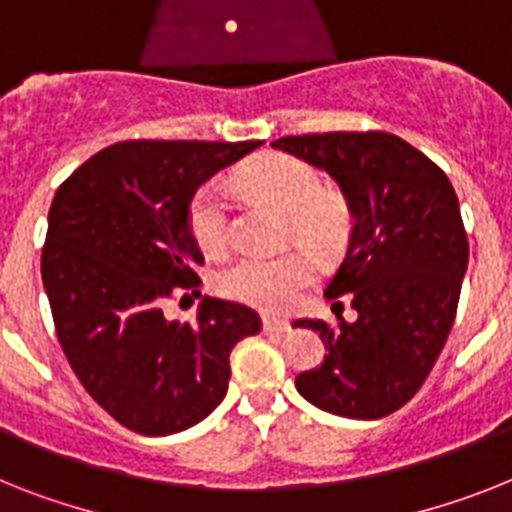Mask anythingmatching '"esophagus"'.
Returning a JSON list of instances; mask_svg holds the SVG:
<instances>
[{
	"label": "esophagus",
	"instance_id": "34e87169",
	"mask_svg": "<svg viewBox=\"0 0 512 512\" xmlns=\"http://www.w3.org/2000/svg\"><path fill=\"white\" fill-rule=\"evenodd\" d=\"M264 329L266 332H277V335H285L290 332V322L287 319H277V316H264Z\"/></svg>",
	"mask_w": 512,
	"mask_h": 512
}]
</instances>
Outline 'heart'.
I'll return each instance as SVG.
<instances>
[{
	"label": "heart",
	"mask_w": 512,
	"mask_h": 512,
	"mask_svg": "<svg viewBox=\"0 0 512 512\" xmlns=\"http://www.w3.org/2000/svg\"><path fill=\"white\" fill-rule=\"evenodd\" d=\"M240 183L251 193L269 198L287 211L290 235L319 253L335 251L348 232V206L340 196L322 190L316 167L290 154H264L246 164ZM188 230L198 248L219 256L230 246V206L222 185L206 183L188 206ZM314 277V261L303 248H287L274 256H238L222 266L214 285L225 298L264 308L287 311Z\"/></svg>",
	"instance_id": "obj_1"
}]
</instances>
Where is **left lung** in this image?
I'll return each mask as SVG.
<instances>
[{
    "mask_svg": "<svg viewBox=\"0 0 512 512\" xmlns=\"http://www.w3.org/2000/svg\"><path fill=\"white\" fill-rule=\"evenodd\" d=\"M274 149L335 177L353 227L324 298L356 322L301 319L319 332L322 366L295 377L308 403L345 418H382L421 390L445 348L468 266V238L447 175L392 133L287 135Z\"/></svg>",
    "mask_w": 512,
    "mask_h": 512,
    "instance_id": "8db88e82",
    "label": "left lung"
}]
</instances>
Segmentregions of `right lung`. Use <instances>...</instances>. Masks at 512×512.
<instances>
[{
    "label": "right lung",
    "instance_id": "obj_1",
    "mask_svg": "<svg viewBox=\"0 0 512 512\" xmlns=\"http://www.w3.org/2000/svg\"><path fill=\"white\" fill-rule=\"evenodd\" d=\"M261 141H125L80 164L49 209L41 280L75 377L130 432H183L227 395L230 353L261 319L204 298L196 324L164 298L198 293L204 264L188 230L196 190ZM201 295V293H198Z\"/></svg>",
    "mask_w": 512,
    "mask_h": 512
}]
</instances>
